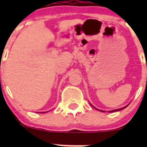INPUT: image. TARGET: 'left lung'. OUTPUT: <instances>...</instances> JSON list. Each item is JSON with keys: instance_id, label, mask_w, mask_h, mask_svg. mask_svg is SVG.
<instances>
[{"instance_id": "left-lung-1", "label": "left lung", "mask_w": 147, "mask_h": 147, "mask_svg": "<svg viewBox=\"0 0 147 147\" xmlns=\"http://www.w3.org/2000/svg\"><path fill=\"white\" fill-rule=\"evenodd\" d=\"M127 106H126V107H123V108H121V109H116V110H112V111H109V112H117V111H119V110H121V109H124V108H126L127 107ZM95 108V107H94ZM96 109V108H95ZM102 112H104V111H102Z\"/></svg>"}]
</instances>
